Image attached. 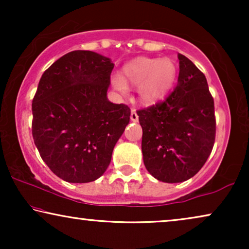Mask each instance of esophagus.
<instances>
[{
    "label": "esophagus",
    "instance_id": "obj_1",
    "mask_svg": "<svg viewBox=\"0 0 249 249\" xmlns=\"http://www.w3.org/2000/svg\"><path fill=\"white\" fill-rule=\"evenodd\" d=\"M130 119H131V121H134V122H137L138 121V114H137V112H136L135 110L131 111Z\"/></svg>",
    "mask_w": 249,
    "mask_h": 249
}]
</instances>
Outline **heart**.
I'll use <instances>...</instances> for the list:
<instances>
[{
	"label": "heart",
	"mask_w": 249,
	"mask_h": 249,
	"mask_svg": "<svg viewBox=\"0 0 249 249\" xmlns=\"http://www.w3.org/2000/svg\"><path fill=\"white\" fill-rule=\"evenodd\" d=\"M178 69L170 59L139 57L124 68V76H115L112 84L121 94L128 93V85H138V97L142 103H155L165 96L176 83Z\"/></svg>",
	"instance_id": "obj_1"
}]
</instances>
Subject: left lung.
<instances>
[{"mask_svg":"<svg viewBox=\"0 0 249 249\" xmlns=\"http://www.w3.org/2000/svg\"><path fill=\"white\" fill-rule=\"evenodd\" d=\"M177 86L164 101L137 110L147 171L160 181L181 182L196 175L212 152L214 100L202 71L178 54Z\"/></svg>","mask_w":249,"mask_h":249,"instance_id":"1","label":"left lung"}]
</instances>
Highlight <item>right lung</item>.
Here are the masks:
<instances>
[{
  "mask_svg": "<svg viewBox=\"0 0 249 249\" xmlns=\"http://www.w3.org/2000/svg\"><path fill=\"white\" fill-rule=\"evenodd\" d=\"M114 64L90 51H72L40 78L33 98L32 134L40 158L68 182L103 175L130 120V108L107 91Z\"/></svg>",
  "mask_w": 249,
  "mask_h": 249,
  "instance_id": "add662e5",
  "label": "right lung"
}]
</instances>
